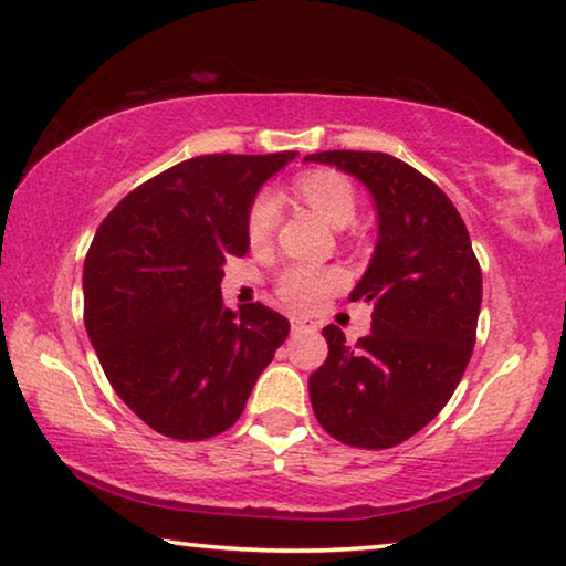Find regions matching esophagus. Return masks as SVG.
I'll return each mask as SVG.
<instances>
[{
	"mask_svg": "<svg viewBox=\"0 0 566 566\" xmlns=\"http://www.w3.org/2000/svg\"><path fill=\"white\" fill-rule=\"evenodd\" d=\"M291 327L293 332H314L316 322L308 319V316H291Z\"/></svg>",
	"mask_w": 566,
	"mask_h": 566,
	"instance_id": "obj_1",
	"label": "esophagus"
}]
</instances>
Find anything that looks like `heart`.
<instances>
[{"label": "heart", "mask_w": 566, "mask_h": 566, "mask_svg": "<svg viewBox=\"0 0 566 566\" xmlns=\"http://www.w3.org/2000/svg\"><path fill=\"white\" fill-rule=\"evenodd\" d=\"M298 196L306 200L314 211L335 227H345L355 216V192L345 177L335 172H306L296 180ZM281 206L273 192H260L252 200L250 213H247V237L252 244H265L275 234ZM345 275L337 268H316V265H291L277 275L275 291L283 304L293 308H316L324 298L332 296Z\"/></svg>", "instance_id": "obj_1"}]
</instances>
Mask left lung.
<instances>
[{"mask_svg": "<svg viewBox=\"0 0 566 566\" xmlns=\"http://www.w3.org/2000/svg\"><path fill=\"white\" fill-rule=\"evenodd\" d=\"M374 196L378 242L350 301L374 306L353 347L322 329L327 360L308 376L316 420L353 448L399 446L453 397L476 343L482 268L467 223L436 182L381 151H319Z\"/></svg>", "mask_w": 566, "mask_h": 566, "instance_id": "obj_1", "label": "left lung"}]
</instances>
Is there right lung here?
<instances>
[{"instance_id":"obj_1","label":"right lung","mask_w":566,"mask_h":566,"mask_svg":"<svg viewBox=\"0 0 566 566\" xmlns=\"http://www.w3.org/2000/svg\"><path fill=\"white\" fill-rule=\"evenodd\" d=\"M296 151L203 154L130 190L84 258V327L115 394L175 440H206L244 412L291 324L223 306L221 265L250 250L260 185Z\"/></svg>"}]
</instances>
